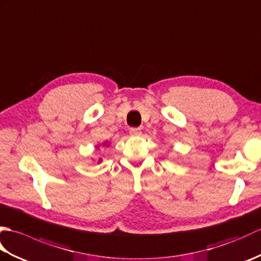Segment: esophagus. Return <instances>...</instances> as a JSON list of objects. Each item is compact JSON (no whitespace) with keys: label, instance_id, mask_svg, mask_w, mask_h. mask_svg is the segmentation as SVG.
<instances>
[{"label":"esophagus","instance_id":"obj_1","mask_svg":"<svg viewBox=\"0 0 261 261\" xmlns=\"http://www.w3.org/2000/svg\"><path fill=\"white\" fill-rule=\"evenodd\" d=\"M141 134L140 127H131L130 129V135L131 136H139Z\"/></svg>","mask_w":261,"mask_h":261}]
</instances>
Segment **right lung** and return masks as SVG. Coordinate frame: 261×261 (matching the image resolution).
Masks as SVG:
<instances>
[{"instance_id":"1","label":"right lung","mask_w":261,"mask_h":261,"mask_svg":"<svg viewBox=\"0 0 261 261\" xmlns=\"http://www.w3.org/2000/svg\"><path fill=\"white\" fill-rule=\"evenodd\" d=\"M104 145H107V143H104Z\"/></svg>"}]
</instances>
